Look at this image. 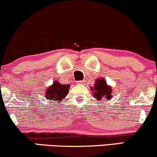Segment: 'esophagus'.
Listing matches in <instances>:
<instances>
[{
    "label": "esophagus",
    "mask_w": 157,
    "mask_h": 157,
    "mask_svg": "<svg viewBox=\"0 0 157 157\" xmlns=\"http://www.w3.org/2000/svg\"><path fill=\"white\" fill-rule=\"evenodd\" d=\"M84 83H85V81H83V80L77 81V84H78V85H82V84H84Z\"/></svg>",
    "instance_id": "obj_1"
}]
</instances>
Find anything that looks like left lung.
Wrapping results in <instances>:
<instances>
[{
	"instance_id": "left-lung-1",
	"label": "left lung",
	"mask_w": 157,
	"mask_h": 157,
	"mask_svg": "<svg viewBox=\"0 0 157 157\" xmlns=\"http://www.w3.org/2000/svg\"><path fill=\"white\" fill-rule=\"evenodd\" d=\"M90 90L93 91V97L96 98L97 101L102 99L109 100L113 97L112 88L107 84V82L104 78L97 79L94 87H91Z\"/></svg>"
}]
</instances>
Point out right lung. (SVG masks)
Segmentation results:
<instances>
[{
	"instance_id": "add662e5",
	"label": "right lung",
	"mask_w": 157,
	"mask_h": 157,
	"mask_svg": "<svg viewBox=\"0 0 157 157\" xmlns=\"http://www.w3.org/2000/svg\"><path fill=\"white\" fill-rule=\"evenodd\" d=\"M69 85H62L58 81H54L47 88L45 91V97L47 99L54 100L56 101H61L67 96L69 90Z\"/></svg>"
}]
</instances>
